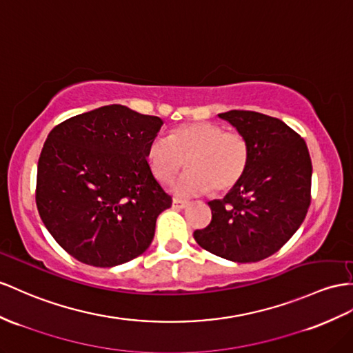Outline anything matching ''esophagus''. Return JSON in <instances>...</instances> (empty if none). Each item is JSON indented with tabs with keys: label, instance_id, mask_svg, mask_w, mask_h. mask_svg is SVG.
Returning <instances> with one entry per match:
<instances>
[{
	"label": "esophagus",
	"instance_id": "34e87169",
	"mask_svg": "<svg viewBox=\"0 0 353 353\" xmlns=\"http://www.w3.org/2000/svg\"><path fill=\"white\" fill-rule=\"evenodd\" d=\"M188 201H183V200H177V198H174L173 200V209H185V207H188Z\"/></svg>",
	"mask_w": 353,
	"mask_h": 353
}]
</instances>
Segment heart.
I'll return each instance as SVG.
<instances>
[{
    "mask_svg": "<svg viewBox=\"0 0 353 353\" xmlns=\"http://www.w3.org/2000/svg\"><path fill=\"white\" fill-rule=\"evenodd\" d=\"M249 144L237 132H225L212 122L183 123L168 137H155L146 149V162L158 182L168 185L180 170L191 168L173 186L179 196H195L207 191L227 192L246 174Z\"/></svg>",
    "mask_w": 353,
    "mask_h": 353,
    "instance_id": "1",
    "label": "heart"
}]
</instances>
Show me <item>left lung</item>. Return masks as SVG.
<instances>
[{
    "label": "left lung",
    "mask_w": 353,
    "mask_h": 353,
    "mask_svg": "<svg viewBox=\"0 0 353 353\" xmlns=\"http://www.w3.org/2000/svg\"><path fill=\"white\" fill-rule=\"evenodd\" d=\"M246 139V174L222 200L209 201L212 222L194 239L232 263H256L282 248L310 205L312 161L305 141L277 117L231 110L218 114Z\"/></svg>",
    "instance_id": "left-lung-1"
}]
</instances>
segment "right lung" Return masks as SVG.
<instances>
[{
	"mask_svg": "<svg viewBox=\"0 0 353 353\" xmlns=\"http://www.w3.org/2000/svg\"><path fill=\"white\" fill-rule=\"evenodd\" d=\"M162 119L121 104L70 117L48 135L35 201L44 227L71 256L114 267L137 258L171 205L146 162Z\"/></svg>",
	"mask_w": 353,
	"mask_h": 353,
	"instance_id": "1",
	"label": "right lung"
}]
</instances>
